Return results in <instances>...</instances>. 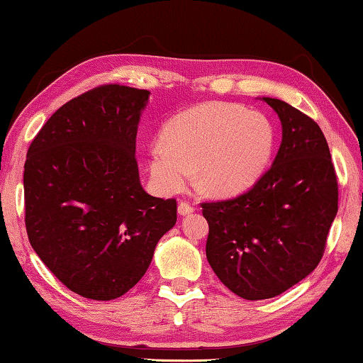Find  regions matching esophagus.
<instances>
[{
	"label": "esophagus",
	"instance_id": "34e87169",
	"mask_svg": "<svg viewBox=\"0 0 363 363\" xmlns=\"http://www.w3.org/2000/svg\"><path fill=\"white\" fill-rule=\"evenodd\" d=\"M195 211V208L194 206L191 205V203H187V202H179V205H177V213H179V215H191V213H194Z\"/></svg>",
	"mask_w": 363,
	"mask_h": 363
}]
</instances>
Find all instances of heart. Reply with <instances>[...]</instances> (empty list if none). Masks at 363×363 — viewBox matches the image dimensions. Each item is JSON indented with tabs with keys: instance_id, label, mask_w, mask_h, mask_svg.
Returning a JSON list of instances; mask_svg holds the SVG:
<instances>
[{
	"instance_id": "1",
	"label": "heart",
	"mask_w": 363,
	"mask_h": 363,
	"mask_svg": "<svg viewBox=\"0 0 363 363\" xmlns=\"http://www.w3.org/2000/svg\"><path fill=\"white\" fill-rule=\"evenodd\" d=\"M276 129L268 116L226 101H208L171 118L148 147L147 168L158 192H181L192 179L229 197L250 189L272 163Z\"/></svg>"
}]
</instances>
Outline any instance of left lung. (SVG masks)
<instances>
[{
	"mask_svg": "<svg viewBox=\"0 0 363 363\" xmlns=\"http://www.w3.org/2000/svg\"><path fill=\"white\" fill-rule=\"evenodd\" d=\"M281 121L272 168L249 191L202 203L206 260L221 283L247 301L283 294L313 272L337 213V179L320 125L263 96Z\"/></svg>",
	"mask_w": 363,
	"mask_h": 363,
	"instance_id": "obj_1",
	"label": "left lung"
}]
</instances>
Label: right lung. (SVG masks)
Returning <instances> with one entry per match:
<instances>
[{
  "label": "right lung",
  "instance_id": "right-lung-1",
  "mask_svg": "<svg viewBox=\"0 0 363 363\" xmlns=\"http://www.w3.org/2000/svg\"><path fill=\"white\" fill-rule=\"evenodd\" d=\"M150 91L109 84L51 116L27 152L26 228L32 249L76 294L113 301L150 267L174 226V199L143 191L135 137Z\"/></svg>",
  "mask_w": 363,
  "mask_h": 363
}]
</instances>
